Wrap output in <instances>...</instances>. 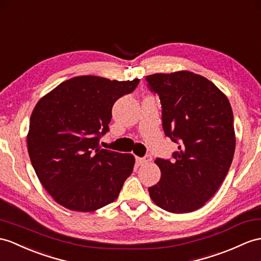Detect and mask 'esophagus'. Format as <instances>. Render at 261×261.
I'll return each mask as SVG.
<instances>
[{"mask_svg": "<svg viewBox=\"0 0 261 261\" xmlns=\"http://www.w3.org/2000/svg\"><path fill=\"white\" fill-rule=\"evenodd\" d=\"M150 161H151V156L150 155H145L144 157H138L137 158V163L139 165H145V164L149 163Z\"/></svg>", "mask_w": 261, "mask_h": 261, "instance_id": "1", "label": "esophagus"}]
</instances>
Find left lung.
I'll return each instance as SVG.
<instances>
[{
    "instance_id": "obj_1",
    "label": "left lung",
    "mask_w": 261,
    "mask_h": 261,
    "mask_svg": "<svg viewBox=\"0 0 261 261\" xmlns=\"http://www.w3.org/2000/svg\"><path fill=\"white\" fill-rule=\"evenodd\" d=\"M145 80L161 99L165 135L178 145L173 160L156 158L162 177L149 196L169 213L194 212L215 195L230 168L236 146L230 103L214 83L188 71Z\"/></svg>"
}]
</instances>
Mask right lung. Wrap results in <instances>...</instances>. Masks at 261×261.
I'll return each instance as SVG.
<instances>
[{
  "instance_id": "add662e5",
  "label": "right lung",
  "mask_w": 261,
  "mask_h": 261,
  "mask_svg": "<svg viewBox=\"0 0 261 261\" xmlns=\"http://www.w3.org/2000/svg\"><path fill=\"white\" fill-rule=\"evenodd\" d=\"M138 79L98 76L67 80L39 100L30 119L28 149L43 187L75 212H94L115 200L134 169V156L99 147L115 101Z\"/></svg>"
}]
</instances>
